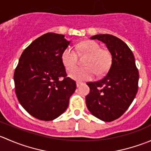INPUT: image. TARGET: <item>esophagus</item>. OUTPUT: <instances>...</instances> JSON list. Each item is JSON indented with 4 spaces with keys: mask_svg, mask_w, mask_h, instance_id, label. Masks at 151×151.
Returning a JSON list of instances; mask_svg holds the SVG:
<instances>
[{
    "mask_svg": "<svg viewBox=\"0 0 151 151\" xmlns=\"http://www.w3.org/2000/svg\"><path fill=\"white\" fill-rule=\"evenodd\" d=\"M82 85H83V83H80V82H77V88H80Z\"/></svg>",
    "mask_w": 151,
    "mask_h": 151,
    "instance_id": "obj_1",
    "label": "esophagus"
}]
</instances>
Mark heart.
Listing matches in <instances>:
<instances>
[{
  "instance_id": "1",
  "label": "heart",
  "mask_w": 151,
  "mask_h": 151,
  "mask_svg": "<svg viewBox=\"0 0 151 151\" xmlns=\"http://www.w3.org/2000/svg\"><path fill=\"white\" fill-rule=\"evenodd\" d=\"M76 49L80 54L88 55L85 62V67L75 68L77 63V54L71 46H68L63 51L61 60L67 71H72L69 73V77L77 81H88L93 78L96 71L99 74L106 72L111 64V54L107 50L101 49V47L94 41H85L76 46Z\"/></svg>"
}]
</instances>
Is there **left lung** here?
Here are the masks:
<instances>
[{
    "label": "left lung",
    "mask_w": 151,
    "mask_h": 151,
    "mask_svg": "<svg viewBox=\"0 0 151 151\" xmlns=\"http://www.w3.org/2000/svg\"><path fill=\"white\" fill-rule=\"evenodd\" d=\"M106 45L112 55V63L106 76L87 85L90 93L85 97L91 113L105 122H111L123 115L134 99L138 90L139 71L134 56L121 39L109 34L91 37Z\"/></svg>",
    "instance_id": "1"
}]
</instances>
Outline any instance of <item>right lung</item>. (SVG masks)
<instances>
[{
  "instance_id": "add662e5",
  "label": "right lung",
  "mask_w": 151,
  "mask_h": 151,
  "mask_svg": "<svg viewBox=\"0 0 151 151\" xmlns=\"http://www.w3.org/2000/svg\"><path fill=\"white\" fill-rule=\"evenodd\" d=\"M47 33L33 41L19 58L14 74L15 93L22 107L41 121H52L66 111L76 90L61 60L70 42Z\"/></svg>"
}]
</instances>
